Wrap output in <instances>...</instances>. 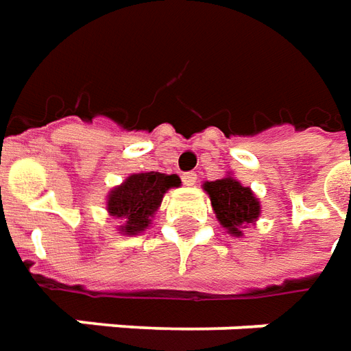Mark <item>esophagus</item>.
I'll list each match as a JSON object with an SVG mask.
<instances>
[{"instance_id": "34e87169", "label": "esophagus", "mask_w": 351, "mask_h": 351, "mask_svg": "<svg viewBox=\"0 0 351 351\" xmlns=\"http://www.w3.org/2000/svg\"><path fill=\"white\" fill-rule=\"evenodd\" d=\"M181 180H183V183H185L187 187H195L198 176H196V171H185V173L181 176Z\"/></svg>"}]
</instances>
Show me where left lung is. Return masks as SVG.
<instances>
[{"label":"left lung","instance_id":"1","mask_svg":"<svg viewBox=\"0 0 351 351\" xmlns=\"http://www.w3.org/2000/svg\"><path fill=\"white\" fill-rule=\"evenodd\" d=\"M204 191L210 195L215 217L223 228H227L228 234L242 236V228L255 225V221L259 219V198L232 176L217 181H206Z\"/></svg>","mask_w":351,"mask_h":351}]
</instances>
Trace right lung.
<instances>
[{
  "mask_svg": "<svg viewBox=\"0 0 351 351\" xmlns=\"http://www.w3.org/2000/svg\"><path fill=\"white\" fill-rule=\"evenodd\" d=\"M181 180L176 173L160 171H141L132 173L119 187L111 189L108 195V211L115 219L123 221L119 225L121 234H140L151 225V217L160 208L166 191L180 187Z\"/></svg>",
  "mask_w": 351,
  "mask_h": 351,
  "instance_id": "right-lung-1",
  "label": "right lung"
}]
</instances>
